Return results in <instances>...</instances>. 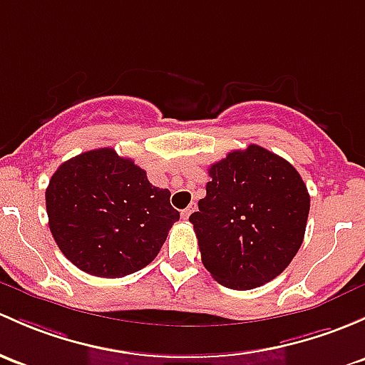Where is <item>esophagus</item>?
Returning <instances> with one entry per match:
<instances>
[{"instance_id": "obj_1", "label": "esophagus", "mask_w": 365, "mask_h": 365, "mask_svg": "<svg viewBox=\"0 0 365 365\" xmlns=\"http://www.w3.org/2000/svg\"><path fill=\"white\" fill-rule=\"evenodd\" d=\"M194 210H195V202H190V205L187 206V208L182 212V218H183V220H187V218H189L190 215L194 213Z\"/></svg>"}]
</instances>
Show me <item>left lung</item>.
<instances>
[{
	"label": "left lung",
	"mask_w": 365,
	"mask_h": 365,
	"mask_svg": "<svg viewBox=\"0 0 365 365\" xmlns=\"http://www.w3.org/2000/svg\"><path fill=\"white\" fill-rule=\"evenodd\" d=\"M208 173L206 197L189 217L202 264L234 290L271 282L304 240L309 194L301 175L259 145L229 152Z\"/></svg>",
	"instance_id": "left-lung-1"
}]
</instances>
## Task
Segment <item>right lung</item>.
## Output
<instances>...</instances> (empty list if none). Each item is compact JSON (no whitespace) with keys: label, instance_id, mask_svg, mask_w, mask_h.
Listing matches in <instances>:
<instances>
[{"label":"right lung","instance_id":"1","mask_svg":"<svg viewBox=\"0 0 365 365\" xmlns=\"http://www.w3.org/2000/svg\"><path fill=\"white\" fill-rule=\"evenodd\" d=\"M170 195L113 148L83 152L61 164L48 182V227L78 269L122 278L155 259L180 218Z\"/></svg>","mask_w":365,"mask_h":365}]
</instances>
